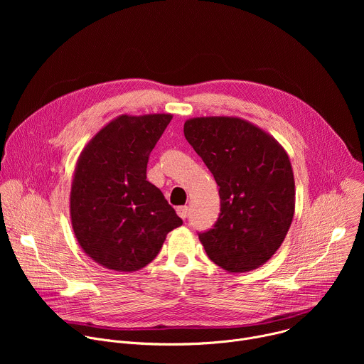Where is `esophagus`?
<instances>
[{
    "label": "esophagus",
    "mask_w": 364,
    "mask_h": 364,
    "mask_svg": "<svg viewBox=\"0 0 364 364\" xmlns=\"http://www.w3.org/2000/svg\"><path fill=\"white\" fill-rule=\"evenodd\" d=\"M177 215L181 218V219H186L188 216V207L187 205H180L177 207Z\"/></svg>",
    "instance_id": "obj_1"
}]
</instances>
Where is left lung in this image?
I'll return each instance as SVG.
<instances>
[{"label": "left lung", "instance_id": "8db88e82", "mask_svg": "<svg viewBox=\"0 0 364 364\" xmlns=\"http://www.w3.org/2000/svg\"><path fill=\"white\" fill-rule=\"evenodd\" d=\"M184 135L219 186V219L198 235L207 256L233 274L262 267L294 218L295 181L287 151L237 117L190 118Z\"/></svg>", "mask_w": 364, "mask_h": 364}]
</instances>
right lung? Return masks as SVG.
<instances>
[{
    "label": "right lung",
    "instance_id": "1",
    "mask_svg": "<svg viewBox=\"0 0 364 364\" xmlns=\"http://www.w3.org/2000/svg\"><path fill=\"white\" fill-rule=\"evenodd\" d=\"M171 114L119 115L82 149L70 190V222L83 252L103 268L134 272L183 225L160 188L146 181L149 152Z\"/></svg>",
    "mask_w": 364,
    "mask_h": 364
}]
</instances>
